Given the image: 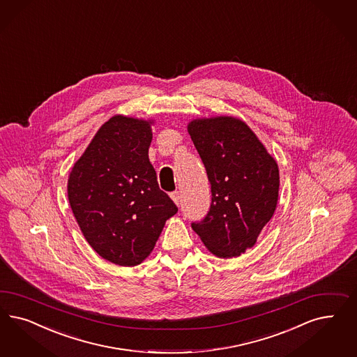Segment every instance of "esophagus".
I'll return each mask as SVG.
<instances>
[{
  "label": "esophagus",
  "instance_id": "esophagus-1",
  "mask_svg": "<svg viewBox=\"0 0 357 357\" xmlns=\"http://www.w3.org/2000/svg\"><path fill=\"white\" fill-rule=\"evenodd\" d=\"M171 198H172L173 201H174V204L177 205V206H180V202H181V195H180V192H172L171 193Z\"/></svg>",
  "mask_w": 357,
  "mask_h": 357
}]
</instances>
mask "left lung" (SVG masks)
<instances>
[{
  "label": "left lung",
  "mask_w": 357,
  "mask_h": 357,
  "mask_svg": "<svg viewBox=\"0 0 357 357\" xmlns=\"http://www.w3.org/2000/svg\"><path fill=\"white\" fill-rule=\"evenodd\" d=\"M188 131L206 168L211 205L192 229L218 257H238L251 248L275 214L277 162L243 121L234 116L193 119Z\"/></svg>",
  "instance_id": "obj_1"
}]
</instances>
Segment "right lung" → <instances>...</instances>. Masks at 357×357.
Segmentation results:
<instances>
[{"label":"right lung","mask_w":357,"mask_h":357,"mask_svg":"<svg viewBox=\"0 0 357 357\" xmlns=\"http://www.w3.org/2000/svg\"><path fill=\"white\" fill-rule=\"evenodd\" d=\"M152 121L114 115L75 162L68 199L81 232L105 260L140 264L177 206L149 159Z\"/></svg>","instance_id":"right-lung-1"}]
</instances>
